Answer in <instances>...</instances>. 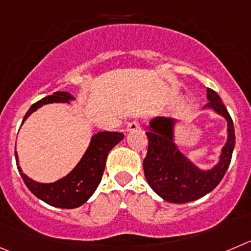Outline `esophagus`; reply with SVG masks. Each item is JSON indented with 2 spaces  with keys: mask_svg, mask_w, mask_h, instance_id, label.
Returning <instances> with one entry per match:
<instances>
[{
  "mask_svg": "<svg viewBox=\"0 0 251 251\" xmlns=\"http://www.w3.org/2000/svg\"><path fill=\"white\" fill-rule=\"evenodd\" d=\"M140 128V123L137 120H133V121H130V123L127 124V126H126V131L127 132H131V131H136Z\"/></svg>",
  "mask_w": 251,
  "mask_h": 251,
  "instance_id": "1",
  "label": "esophagus"
}]
</instances>
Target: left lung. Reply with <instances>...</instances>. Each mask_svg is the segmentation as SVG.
Segmentation results:
<instances>
[{
  "label": "left lung",
  "instance_id": "obj_1",
  "mask_svg": "<svg viewBox=\"0 0 251 251\" xmlns=\"http://www.w3.org/2000/svg\"><path fill=\"white\" fill-rule=\"evenodd\" d=\"M208 104L204 109L214 110L226 120V141L219 160L212 168L203 170L192 162L176 144L177 119L156 116L150 121L149 150L144 160L147 183L154 193L170 203H188L200 200L219 184L230 165L235 146L234 124L228 110L217 93L207 89Z\"/></svg>",
  "mask_w": 251,
  "mask_h": 251
}]
</instances>
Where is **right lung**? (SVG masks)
<instances>
[{
  "mask_svg": "<svg viewBox=\"0 0 251 251\" xmlns=\"http://www.w3.org/2000/svg\"><path fill=\"white\" fill-rule=\"evenodd\" d=\"M75 98L68 91H57L53 95L43 98L29 107L23 118L22 124L27 120L32 112L37 111L39 107L53 102H62V104H70L74 101ZM124 135L121 132H110V131H100L94 133L90 139L88 149L83 157L80 158L76 166L68 173L67 176L60 179L50 183H42L34 179L29 178L25 175L20 166L17 151H15L16 162H17L18 172L22 177L23 182L27 188L29 189L37 198L46 202L51 207L64 208V209H73L83 205L86 201L93 196L97 191L102 173L105 170V162L110 150L115 147L121 140Z\"/></svg>",
  "mask_w": 251,
  "mask_h": 251,
  "instance_id": "right-lung-1",
  "label": "right lung"
}]
</instances>
